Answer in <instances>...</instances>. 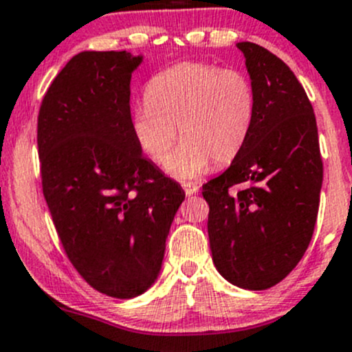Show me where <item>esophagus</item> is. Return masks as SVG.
<instances>
[{"label":"esophagus","mask_w":352,"mask_h":352,"mask_svg":"<svg viewBox=\"0 0 352 352\" xmlns=\"http://www.w3.org/2000/svg\"><path fill=\"white\" fill-rule=\"evenodd\" d=\"M183 190H184V193H186V197H193V195H197L198 191H200V186H197V184H191V183H184Z\"/></svg>","instance_id":"1"}]
</instances>
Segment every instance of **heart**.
Listing matches in <instances>:
<instances>
[{
  "mask_svg": "<svg viewBox=\"0 0 352 352\" xmlns=\"http://www.w3.org/2000/svg\"><path fill=\"white\" fill-rule=\"evenodd\" d=\"M146 107L130 118L133 139L155 164H166L177 135L184 142L169 162V175L197 179L212 166L230 162L242 149L256 115L251 79L237 69L181 63L152 76ZM178 133H175V129Z\"/></svg>",
  "mask_w": 352,
  "mask_h": 352,
  "instance_id": "1",
  "label": "heart"
}]
</instances>
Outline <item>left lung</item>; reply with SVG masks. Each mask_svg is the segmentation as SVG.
<instances>
[{
    "instance_id": "1",
    "label": "left lung",
    "mask_w": 352,
    "mask_h": 352,
    "mask_svg": "<svg viewBox=\"0 0 352 352\" xmlns=\"http://www.w3.org/2000/svg\"><path fill=\"white\" fill-rule=\"evenodd\" d=\"M237 49L254 86V122L230 168L203 184V198L217 271L239 288L266 289L309 248L324 169L314 108L292 69L257 43Z\"/></svg>"
}]
</instances>
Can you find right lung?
Masks as SVG:
<instances>
[{"mask_svg": "<svg viewBox=\"0 0 352 352\" xmlns=\"http://www.w3.org/2000/svg\"><path fill=\"white\" fill-rule=\"evenodd\" d=\"M144 56L85 50L42 100L43 197L72 266L98 292L133 298L161 273L184 191L142 155L130 129V79Z\"/></svg>", "mask_w": 352, "mask_h": 352, "instance_id": "obj_1", "label": "right lung"}]
</instances>
